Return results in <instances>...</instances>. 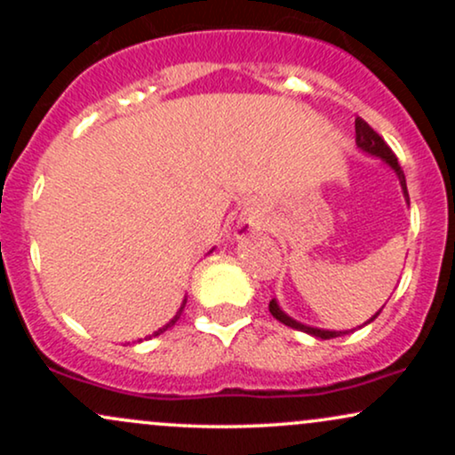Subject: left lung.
I'll return each mask as SVG.
<instances>
[{"instance_id":"left-lung-1","label":"left lung","mask_w":455,"mask_h":455,"mask_svg":"<svg viewBox=\"0 0 455 455\" xmlns=\"http://www.w3.org/2000/svg\"><path fill=\"white\" fill-rule=\"evenodd\" d=\"M355 143H357V148H362L363 151H368V154L372 156H379L380 160H385L391 169L395 171V175L400 177V184H402V190H404V196H409V192H406V180H404V171H402L398 158H395V154L391 151V148L387 143H385L383 139H380V134L377 130H372L368 126V122H363L362 117L355 119ZM269 312L274 315V318H278L280 323H284V325L293 327V329H299V331H306V333H312V336L316 338H323V340H329V338H338L342 336V331H327V329H316V327H307V325H301V323L293 321L291 316H286L284 312L280 310L278 304H275L274 299L269 301ZM380 315V310L374 315L370 321H374Z\"/></svg>"}]
</instances>
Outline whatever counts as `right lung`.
I'll return each instance as SVG.
<instances>
[{
	"label": "right lung",
	"instance_id": "add662e5",
	"mask_svg": "<svg viewBox=\"0 0 455 455\" xmlns=\"http://www.w3.org/2000/svg\"><path fill=\"white\" fill-rule=\"evenodd\" d=\"M184 306H186V301H184V304H181V307H180V312H177V315H175L173 318H171V321H169V323H166V325H164V327H162V329H158V331H154V333H151V336H160V333H162V331H166V329H169V327H173V325H175V323H177V318H180V315H181V310H184Z\"/></svg>",
	"mask_w": 455,
	"mask_h": 455
}]
</instances>
